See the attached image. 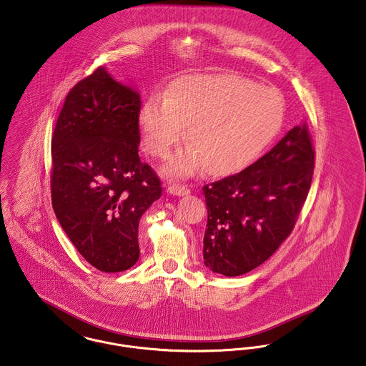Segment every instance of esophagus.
I'll return each instance as SVG.
<instances>
[{
  "instance_id": "obj_1",
  "label": "esophagus",
  "mask_w": 366,
  "mask_h": 366,
  "mask_svg": "<svg viewBox=\"0 0 366 366\" xmlns=\"http://www.w3.org/2000/svg\"><path fill=\"white\" fill-rule=\"evenodd\" d=\"M167 192L170 194H175V196H185V194H191L189 188L181 184H170L167 188Z\"/></svg>"
}]
</instances>
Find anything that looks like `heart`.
<instances>
[{
    "label": "heart",
    "instance_id": "obj_1",
    "mask_svg": "<svg viewBox=\"0 0 366 366\" xmlns=\"http://www.w3.org/2000/svg\"><path fill=\"white\" fill-rule=\"evenodd\" d=\"M147 151L167 157L187 135L192 147L177 153L164 172L185 177L206 164L229 175L253 164L280 134L285 101L271 86L237 74L185 76L166 91L152 92L139 109Z\"/></svg>",
    "mask_w": 366,
    "mask_h": 366
}]
</instances>
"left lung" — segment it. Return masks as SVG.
I'll return each instance as SVG.
<instances>
[{
  "label": "left lung",
  "mask_w": 366,
  "mask_h": 366,
  "mask_svg": "<svg viewBox=\"0 0 366 366\" xmlns=\"http://www.w3.org/2000/svg\"><path fill=\"white\" fill-rule=\"evenodd\" d=\"M314 164L311 137L302 124L243 172L204 185V265L237 277L271 257L295 228Z\"/></svg>",
  "instance_id": "obj_1"
}]
</instances>
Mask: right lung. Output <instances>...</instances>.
Listing matches in <instances>:
<instances>
[{"label": "right lung", "instance_id": "obj_1", "mask_svg": "<svg viewBox=\"0 0 366 366\" xmlns=\"http://www.w3.org/2000/svg\"><path fill=\"white\" fill-rule=\"evenodd\" d=\"M139 92L101 66L66 97L52 135V207L79 253L99 271L139 258L138 224L162 196L138 156Z\"/></svg>", "mask_w": 366, "mask_h": 366}]
</instances>
